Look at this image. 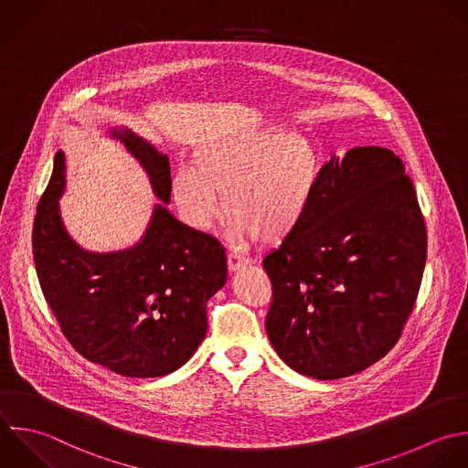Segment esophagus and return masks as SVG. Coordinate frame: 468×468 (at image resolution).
<instances>
[{"instance_id": "obj_1", "label": "esophagus", "mask_w": 468, "mask_h": 468, "mask_svg": "<svg viewBox=\"0 0 468 468\" xmlns=\"http://www.w3.org/2000/svg\"><path fill=\"white\" fill-rule=\"evenodd\" d=\"M250 264H251V261L248 257H244V255H239V253H229L228 255V270L231 273H235V271H239V270H242V268H246Z\"/></svg>"}]
</instances>
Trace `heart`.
<instances>
[{
	"instance_id": "obj_1",
	"label": "heart",
	"mask_w": 468,
	"mask_h": 468,
	"mask_svg": "<svg viewBox=\"0 0 468 468\" xmlns=\"http://www.w3.org/2000/svg\"><path fill=\"white\" fill-rule=\"evenodd\" d=\"M323 173L324 160L312 138L262 127L198 144L191 165L175 171L171 195L184 222L195 229H207L226 200L229 228L239 240L257 237L271 244L304 224Z\"/></svg>"
}]
</instances>
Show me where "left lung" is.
I'll return each instance as SVG.
<instances>
[{
    "label": "left lung",
    "instance_id": "8db88e82",
    "mask_svg": "<svg viewBox=\"0 0 468 468\" xmlns=\"http://www.w3.org/2000/svg\"><path fill=\"white\" fill-rule=\"evenodd\" d=\"M425 261L427 228L401 158L376 145L332 156L304 224L262 261L271 346L323 381L368 368L401 337Z\"/></svg>",
    "mask_w": 468,
    "mask_h": 468
}]
</instances>
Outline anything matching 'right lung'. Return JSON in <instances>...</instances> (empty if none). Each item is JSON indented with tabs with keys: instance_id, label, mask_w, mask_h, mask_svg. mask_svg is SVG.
Returning <instances> with one entry per match:
<instances>
[{
	"instance_id": "add662e5",
	"label": "right lung",
	"mask_w": 468,
	"mask_h": 468,
	"mask_svg": "<svg viewBox=\"0 0 468 468\" xmlns=\"http://www.w3.org/2000/svg\"><path fill=\"white\" fill-rule=\"evenodd\" d=\"M111 136L140 162L162 204L133 248L111 253L80 248L59 217L65 156L58 151L34 217L36 273L78 354L125 378H162L186 365L204 341L206 303L228 279L226 253L217 239L167 211L169 158L129 129H112Z\"/></svg>"
}]
</instances>
